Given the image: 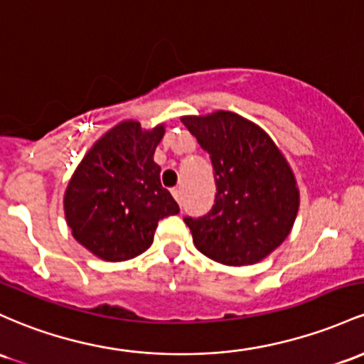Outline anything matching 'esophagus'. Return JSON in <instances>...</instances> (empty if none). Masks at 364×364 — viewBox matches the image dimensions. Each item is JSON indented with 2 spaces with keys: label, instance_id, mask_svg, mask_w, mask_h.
<instances>
[{
  "label": "esophagus",
  "instance_id": "1",
  "mask_svg": "<svg viewBox=\"0 0 364 364\" xmlns=\"http://www.w3.org/2000/svg\"><path fill=\"white\" fill-rule=\"evenodd\" d=\"M173 197L178 200L179 205L183 203V190L181 188H173Z\"/></svg>",
  "mask_w": 364,
  "mask_h": 364
}]
</instances>
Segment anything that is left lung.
Listing matches in <instances>:
<instances>
[{"label":"left lung","instance_id":"obj_1","mask_svg":"<svg viewBox=\"0 0 364 364\" xmlns=\"http://www.w3.org/2000/svg\"><path fill=\"white\" fill-rule=\"evenodd\" d=\"M181 122L209 154L215 181L213 209L185 218L195 247L226 266L262 261L297 218L299 188L289 162L257 124L233 112L188 115Z\"/></svg>","mask_w":364,"mask_h":364}]
</instances>
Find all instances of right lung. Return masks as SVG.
Wrapping results in <instances>:
<instances>
[{
  "label": "right lung",
  "mask_w": 364,
  "mask_h": 364,
  "mask_svg": "<svg viewBox=\"0 0 364 364\" xmlns=\"http://www.w3.org/2000/svg\"><path fill=\"white\" fill-rule=\"evenodd\" d=\"M164 124L151 131L124 121L91 146L63 197L67 225L85 249L103 261H127L154 242L159 221L179 213L161 185L154 154Z\"/></svg>",
  "instance_id": "obj_1"
}]
</instances>
